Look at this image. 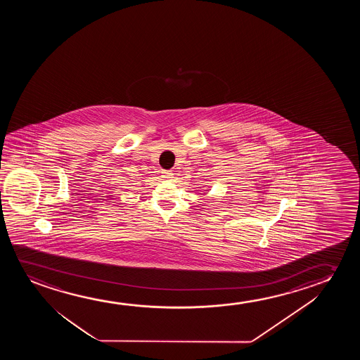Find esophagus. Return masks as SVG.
Returning <instances> with one entry per match:
<instances>
[{
	"label": "esophagus",
	"mask_w": 360,
	"mask_h": 360,
	"mask_svg": "<svg viewBox=\"0 0 360 360\" xmlns=\"http://www.w3.org/2000/svg\"><path fill=\"white\" fill-rule=\"evenodd\" d=\"M163 178H166V179H171L173 178V173L171 171H163Z\"/></svg>",
	"instance_id": "esophagus-1"
}]
</instances>
